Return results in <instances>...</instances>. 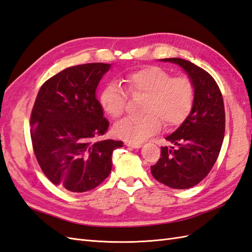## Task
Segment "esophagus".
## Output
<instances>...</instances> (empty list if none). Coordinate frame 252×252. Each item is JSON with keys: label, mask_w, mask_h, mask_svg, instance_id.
<instances>
[{"label": "esophagus", "mask_w": 252, "mask_h": 252, "mask_svg": "<svg viewBox=\"0 0 252 252\" xmlns=\"http://www.w3.org/2000/svg\"><path fill=\"white\" fill-rule=\"evenodd\" d=\"M126 146H127V147H131V148H134V149H138V148H140L141 147V144H139V143H126Z\"/></svg>", "instance_id": "esophagus-1"}]
</instances>
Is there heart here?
<instances>
[{
	"label": "heart",
	"instance_id": "1",
	"mask_svg": "<svg viewBox=\"0 0 252 252\" xmlns=\"http://www.w3.org/2000/svg\"><path fill=\"white\" fill-rule=\"evenodd\" d=\"M124 82L133 94H145L140 117H126L117 122L114 132L127 143H141L162 127L176 126L188 117L195 100V87L186 76L171 77L165 69L147 66L126 75ZM100 105L109 117L124 114L126 94L117 84L111 83L102 89Z\"/></svg>",
	"mask_w": 252,
	"mask_h": 252
}]
</instances>
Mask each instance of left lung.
Here are the masks:
<instances>
[{
    "label": "left lung",
    "instance_id": "1",
    "mask_svg": "<svg viewBox=\"0 0 252 252\" xmlns=\"http://www.w3.org/2000/svg\"><path fill=\"white\" fill-rule=\"evenodd\" d=\"M159 61L185 71L195 87V100L182 125L166 137L176 148L162 147L151 173L171 189H190L209 175L220 152L225 122L222 95L212 75L195 63L177 57Z\"/></svg>",
    "mask_w": 252,
    "mask_h": 252
}]
</instances>
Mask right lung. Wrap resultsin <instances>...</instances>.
I'll list each match as a JSON object with an SVG mask.
<instances>
[{
  "label": "right lung",
  "mask_w": 252,
  "mask_h": 252,
  "mask_svg": "<svg viewBox=\"0 0 252 252\" xmlns=\"http://www.w3.org/2000/svg\"><path fill=\"white\" fill-rule=\"evenodd\" d=\"M112 63L77 64L43 83L31 116V137L41 170L69 191L94 189L112 170L113 151L122 141L100 137L108 121L95 96Z\"/></svg>",
  "instance_id": "obj_1"
}]
</instances>
